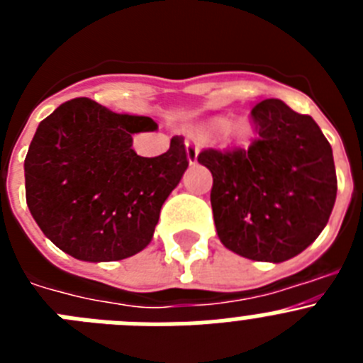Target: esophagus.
<instances>
[{
    "label": "esophagus",
    "instance_id": "34e87169",
    "mask_svg": "<svg viewBox=\"0 0 363 363\" xmlns=\"http://www.w3.org/2000/svg\"><path fill=\"white\" fill-rule=\"evenodd\" d=\"M185 147H187V160L189 163H196L198 160V152H200V145H198L196 140H187L185 142Z\"/></svg>",
    "mask_w": 363,
    "mask_h": 363
}]
</instances>
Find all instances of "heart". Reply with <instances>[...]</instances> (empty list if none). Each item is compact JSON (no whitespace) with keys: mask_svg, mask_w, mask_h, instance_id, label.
<instances>
[{"mask_svg":"<svg viewBox=\"0 0 363 363\" xmlns=\"http://www.w3.org/2000/svg\"><path fill=\"white\" fill-rule=\"evenodd\" d=\"M214 129L216 130H221V133H229V134H233V136H245V133H247V129L245 127H243V125H230V121L229 120H220V121H216V125H214Z\"/></svg>","mask_w":363,"mask_h":363,"instance_id":"b5f03b06","label":"heart"}]
</instances>
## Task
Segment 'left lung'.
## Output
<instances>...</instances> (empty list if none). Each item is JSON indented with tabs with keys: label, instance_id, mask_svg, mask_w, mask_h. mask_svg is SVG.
Wrapping results in <instances>:
<instances>
[{
	"label": "left lung",
	"instance_id": "1",
	"mask_svg": "<svg viewBox=\"0 0 363 363\" xmlns=\"http://www.w3.org/2000/svg\"><path fill=\"white\" fill-rule=\"evenodd\" d=\"M258 138L249 149H205L211 205L221 243L256 262L280 264L306 251L336 200L333 149L316 121L280 99L251 111Z\"/></svg>",
	"mask_w": 363,
	"mask_h": 363
}]
</instances>
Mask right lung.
<instances>
[{"label": "right lung", "instance_id": "1", "mask_svg": "<svg viewBox=\"0 0 363 363\" xmlns=\"http://www.w3.org/2000/svg\"><path fill=\"white\" fill-rule=\"evenodd\" d=\"M156 129L152 118L116 114L91 98L65 101L41 121L25 158V194L54 245L83 262H116L149 245L189 167L182 136L154 158L134 152L133 134Z\"/></svg>", "mask_w": 363, "mask_h": 363}]
</instances>
